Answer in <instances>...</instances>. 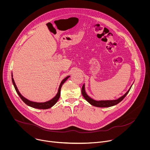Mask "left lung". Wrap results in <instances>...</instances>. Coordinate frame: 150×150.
<instances>
[{
  "label": "left lung",
  "mask_w": 150,
  "mask_h": 150,
  "mask_svg": "<svg viewBox=\"0 0 150 150\" xmlns=\"http://www.w3.org/2000/svg\"><path fill=\"white\" fill-rule=\"evenodd\" d=\"M132 87V86H131ZM131 88H129V90H128L125 95H123V96H122L121 97H120L119 98H118L117 100H107V101H96L92 98H91L90 97L88 96V95L86 94L85 91V88H84V84L83 85V86L82 87V90H81V93L82 94L83 96V97H84V98L86 100L88 103H90L91 105H94V106H96V107H99V108H108V107H110V106H113L117 104H118L119 103H120L125 97L128 94L129 91L131 90Z\"/></svg>",
  "instance_id": "obj_1"
}]
</instances>
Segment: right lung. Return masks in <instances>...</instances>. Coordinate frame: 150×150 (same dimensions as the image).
<instances>
[{
    "label": "right lung",
    "instance_id": "1",
    "mask_svg": "<svg viewBox=\"0 0 150 150\" xmlns=\"http://www.w3.org/2000/svg\"><path fill=\"white\" fill-rule=\"evenodd\" d=\"M69 77V76H67L65 79H63L62 80V81L61 82L60 84V86H59V90H58V92H57V94H56V96L53 98H52L51 100L50 101H48L47 102H45V103H36V102H33V101H31L27 99H26L25 98H24L22 95H21L20 94V93L19 92L17 87H16V85L14 82V80L13 79V78H12V83L13 84V86L15 87V89L16 91V93H18V96L20 97V98H21V100H22L27 105L30 106V107H32V108H36V109H49L50 108H52V107L53 105H54L56 103L57 101H58L59 97H60V90H61V87L62 86V85L63 84V83L65 82L67 79Z\"/></svg>",
    "mask_w": 150,
    "mask_h": 150
}]
</instances>
